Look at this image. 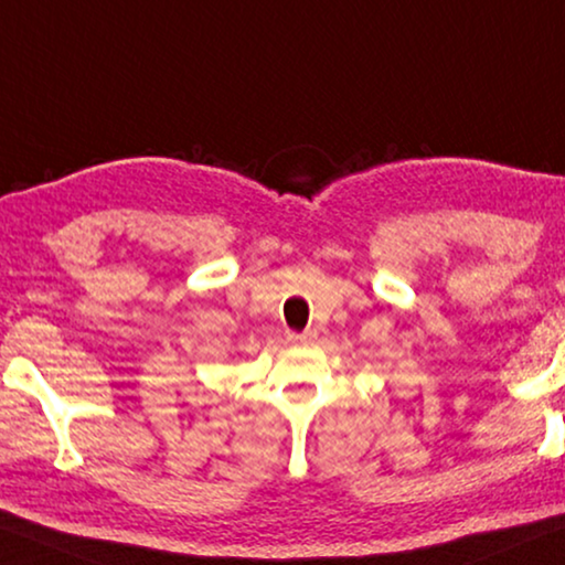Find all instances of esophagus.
<instances>
[{
    "label": "esophagus",
    "mask_w": 565,
    "mask_h": 565,
    "mask_svg": "<svg viewBox=\"0 0 565 565\" xmlns=\"http://www.w3.org/2000/svg\"><path fill=\"white\" fill-rule=\"evenodd\" d=\"M316 331H312V328H308V331H302V333H288V341L290 343H312L316 341Z\"/></svg>",
    "instance_id": "obj_1"
}]
</instances>
